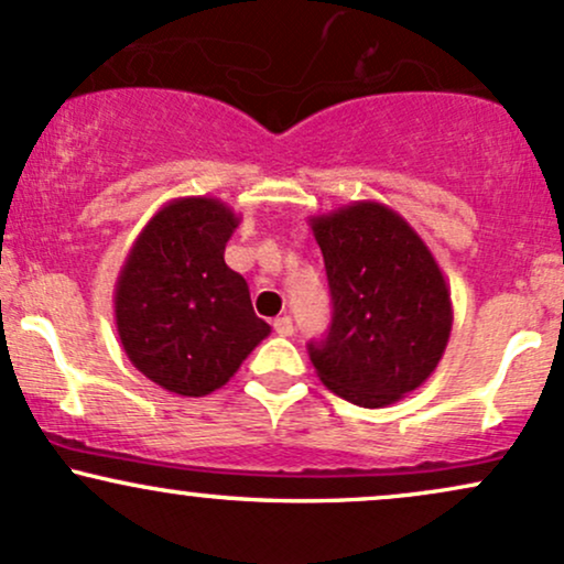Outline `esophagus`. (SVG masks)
<instances>
[{"label":"esophagus","mask_w":564,"mask_h":564,"mask_svg":"<svg viewBox=\"0 0 564 564\" xmlns=\"http://www.w3.org/2000/svg\"><path fill=\"white\" fill-rule=\"evenodd\" d=\"M273 328L278 336H291L294 334V321H291L289 315H281V318L273 321Z\"/></svg>","instance_id":"esophagus-1"}]
</instances>
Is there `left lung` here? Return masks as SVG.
Listing matches in <instances>:
<instances>
[{
    "instance_id": "1",
    "label": "left lung",
    "mask_w": 564,
    "mask_h": 564,
    "mask_svg": "<svg viewBox=\"0 0 564 564\" xmlns=\"http://www.w3.org/2000/svg\"><path fill=\"white\" fill-rule=\"evenodd\" d=\"M326 262L334 318L310 345L328 390L384 408L432 377L451 339L453 304L430 246L379 200H352L310 217Z\"/></svg>"
}]
</instances>
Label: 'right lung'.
Listing matches in <instances>:
<instances>
[{
    "instance_id": "1",
    "label": "right lung",
    "mask_w": 564,
    "mask_h": 564,
    "mask_svg": "<svg viewBox=\"0 0 564 564\" xmlns=\"http://www.w3.org/2000/svg\"><path fill=\"white\" fill-rule=\"evenodd\" d=\"M241 217L209 196L174 198L148 219L113 291L116 332L142 377L183 398L228 384L270 326L225 264Z\"/></svg>"
}]
</instances>
